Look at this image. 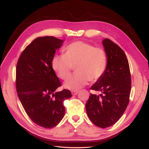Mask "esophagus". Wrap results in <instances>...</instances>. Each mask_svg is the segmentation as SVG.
<instances>
[{"label":"esophagus","mask_w":149,"mask_h":149,"mask_svg":"<svg viewBox=\"0 0 149 149\" xmlns=\"http://www.w3.org/2000/svg\"><path fill=\"white\" fill-rule=\"evenodd\" d=\"M78 93H79V91H72V95H76L78 94Z\"/></svg>","instance_id":"1"}]
</instances>
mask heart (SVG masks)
Wrapping results in <instances>:
<instances>
[{
  "instance_id": "heart-1",
  "label": "heart",
  "mask_w": 149,
  "mask_h": 149,
  "mask_svg": "<svg viewBox=\"0 0 149 149\" xmlns=\"http://www.w3.org/2000/svg\"><path fill=\"white\" fill-rule=\"evenodd\" d=\"M63 51L64 55H56L52 58V68L57 77L63 80L69 77L75 68L77 74L65 83L66 88L80 90L88 81H98L106 71L108 57L103 47L78 41L70 43Z\"/></svg>"
}]
</instances>
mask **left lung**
I'll use <instances>...</instances> for the list:
<instances>
[{
    "label": "left lung",
    "mask_w": 149,
    "mask_h": 149,
    "mask_svg": "<svg viewBox=\"0 0 149 149\" xmlns=\"http://www.w3.org/2000/svg\"><path fill=\"white\" fill-rule=\"evenodd\" d=\"M108 57L103 75L90 88L100 95L90 94L85 105L88 118L99 127L113 126L127 107L131 90V77L127 57L123 50L108 38L103 41Z\"/></svg>",
    "instance_id": "1"
}]
</instances>
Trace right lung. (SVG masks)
Listing matches in <instances>:
<instances>
[{"label": "right lung", "mask_w": 149, "mask_h": 149, "mask_svg": "<svg viewBox=\"0 0 149 149\" xmlns=\"http://www.w3.org/2000/svg\"><path fill=\"white\" fill-rule=\"evenodd\" d=\"M63 40L54 36L37 38L23 51L16 68V88L27 115L37 125L56 126L65 114L64 102L70 91L56 90L61 84L52 68L56 50Z\"/></svg>", "instance_id": "obj_1"}]
</instances>
